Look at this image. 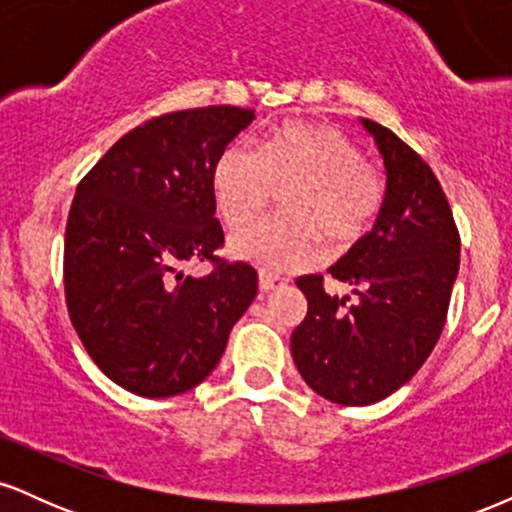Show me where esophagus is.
<instances>
[{
  "label": "esophagus",
  "mask_w": 512,
  "mask_h": 512,
  "mask_svg": "<svg viewBox=\"0 0 512 512\" xmlns=\"http://www.w3.org/2000/svg\"><path fill=\"white\" fill-rule=\"evenodd\" d=\"M284 284H286V281L279 279V276L267 274V272L260 274V291H262V293H269V291L281 289V286H284Z\"/></svg>",
  "instance_id": "esophagus-1"
}]
</instances>
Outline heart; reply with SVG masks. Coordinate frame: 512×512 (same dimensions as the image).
Returning a JSON list of instances; mask_svg holds the SVG:
<instances>
[{
	"label": "heart",
	"instance_id": "1",
	"mask_svg": "<svg viewBox=\"0 0 512 512\" xmlns=\"http://www.w3.org/2000/svg\"><path fill=\"white\" fill-rule=\"evenodd\" d=\"M286 216L264 219L231 238L238 260L264 272H293L320 257L322 233L332 245L356 243L375 221L385 199L380 175L363 151L320 122H284L262 144L236 142L223 149L211 175L216 209L228 228H243L274 195Z\"/></svg>",
	"mask_w": 512,
	"mask_h": 512
}]
</instances>
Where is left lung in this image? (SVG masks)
<instances>
[{
    "label": "left lung",
    "instance_id": "8db88e82",
    "mask_svg": "<svg viewBox=\"0 0 512 512\" xmlns=\"http://www.w3.org/2000/svg\"><path fill=\"white\" fill-rule=\"evenodd\" d=\"M383 156L387 187L373 231L330 272L351 296H330L320 274L301 276L305 320L291 334L298 373L320 397L366 407L424 366L448 317L460 233L428 163L395 132L361 120Z\"/></svg>",
    "mask_w": 512,
    "mask_h": 512
}]
</instances>
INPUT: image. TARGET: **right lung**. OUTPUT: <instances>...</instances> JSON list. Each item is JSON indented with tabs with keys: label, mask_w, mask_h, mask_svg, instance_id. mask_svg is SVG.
Listing matches in <instances>:
<instances>
[{
	"label": "right lung",
	"mask_w": 512,
	"mask_h": 512,
	"mask_svg": "<svg viewBox=\"0 0 512 512\" xmlns=\"http://www.w3.org/2000/svg\"><path fill=\"white\" fill-rule=\"evenodd\" d=\"M255 110L168 113L117 139L76 187L64 233V296L81 344L139 397L192 390L221 361L250 308L257 272L223 245L211 175ZM215 272L190 277L187 261Z\"/></svg>",
	"instance_id": "right-lung-1"
}]
</instances>
